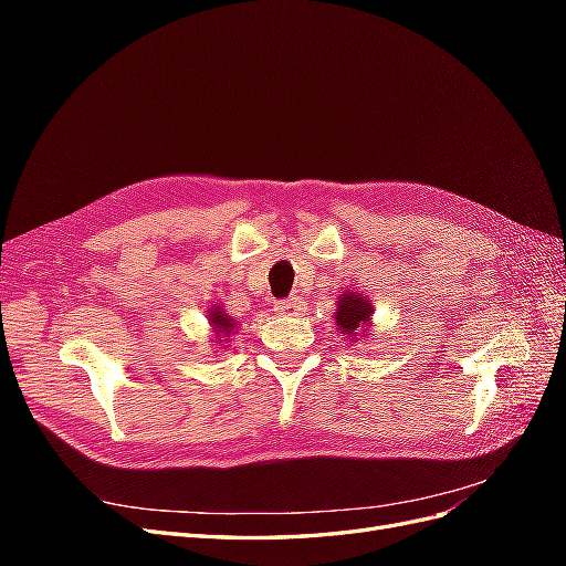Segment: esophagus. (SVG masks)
Listing matches in <instances>:
<instances>
[{
    "instance_id": "esophagus-1",
    "label": "esophagus",
    "mask_w": 566,
    "mask_h": 566,
    "mask_svg": "<svg viewBox=\"0 0 566 566\" xmlns=\"http://www.w3.org/2000/svg\"><path fill=\"white\" fill-rule=\"evenodd\" d=\"M302 300L293 297V300H279L273 302V312H276L279 316H300L302 314Z\"/></svg>"
}]
</instances>
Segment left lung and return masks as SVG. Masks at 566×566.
I'll return each instance as SVG.
<instances>
[{"label": "left lung", "instance_id": "8db88e82", "mask_svg": "<svg viewBox=\"0 0 566 566\" xmlns=\"http://www.w3.org/2000/svg\"><path fill=\"white\" fill-rule=\"evenodd\" d=\"M373 302L364 297L361 293H354V290H347L337 297V310L333 314L337 333L347 337V342L364 339L366 333L373 325Z\"/></svg>", "mask_w": 566, "mask_h": 566}]
</instances>
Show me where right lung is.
<instances>
[{
    "mask_svg": "<svg viewBox=\"0 0 566 566\" xmlns=\"http://www.w3.org/2000/svg\"><path fill=\"white\" fill-rule=\"evenodd\" d=\"M208 323H210V333H212V342L214 345H224V342L235 333V328H238V323L233 321V316H229L224 310H221L219 304H214V306H210L208 310ZM217 347V349H219Z\"/></svg>",
    "mask_w": 566,
    "mask_h": 566,
    "instance_id": "right-lung-1",
    "label": "right lung"
}]
</instances>
